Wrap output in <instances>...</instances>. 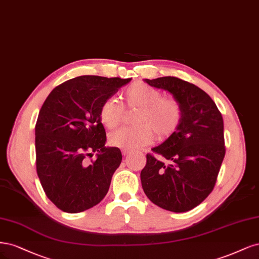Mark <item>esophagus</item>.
<instances>
[{
  "instance_id": "34e87169",
  "label": "esophagus",
  "mask_w": 259,
  "mask_h": 259,
  "mask_svg": "<svg viewBox=\"0 0 259 259\" xmlns=\"http://www.w3.org/2000/svg\"><path fill=\"white\" fill-rule=\"evenodd\" d=\"M121 153H122L123 156H127V155L130 153V151H128V149H122Z\"/></svg>"
}]
</instances>
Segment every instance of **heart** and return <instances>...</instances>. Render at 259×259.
<instances>
[{
  "instance_id": "b5f03b06",
  "label": "heart",
  "mask_w": 259,
  "mask_h": 259,
  "mask_svg": "<svg viewBox=\"0 0 259 259\" xmlns=\"http://www.w3.org/2000/svg\"><path fill=\"white\" fill-rule=\"evenodd\" d=\"M128 107L140 108L136 115L137 127H126L111 133L110 144L122 149H137L151 143L153 133L159 140L169 138L177 130L182 119V107L175 99L163 98L161 91L142 81H137L124 91ZM100 120L108 129L121 122L123 107L110 98L102 103L99 111Z\"/></svg>"
}]
</instances>
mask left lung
Returning a JSON list of instances; mask_svg holds the SVG:
<instances>
[{
  "label": "left lung",
  "mask_w": 259,
  "mask_h": 259,
  "mask_svg": "<svg viewBox=\"0 0 259 259\" xmlns=\"http://www.w3.org/2000/svg\"><path fill=\"white\" fill-rule=\"evenodd\" d=\"M170 93L182 107V119L172 135L146 155L142 187L151 201L175 213L196 207L211 194L225 157L224 120L202 89L178 77L144 79Z\"/></svg>",
  "instance_id": "left-lung-1"
}]
</instances>
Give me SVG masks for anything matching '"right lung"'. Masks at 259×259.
<instances>
[{
    "label": "right lung",
    "mask_w": 259,
    "mask_h": 259,
    "mask_svg": "<svg viewBox=\"0 0 259 259\" xmlns=\"http://www.w3.org/2000/svg\"><path fill=\"white\" fill-rule=\"evenodd\" d=\"M131 78L84 75L57 86L41 106L35 126L36 171L48 199L61 211L79 213L107 194L122 156L107 147L99 111ZM96 154L89 163L87 155Z\"/></svg>",
    "instance_id": "right-lung-1"
}]
</instances>
